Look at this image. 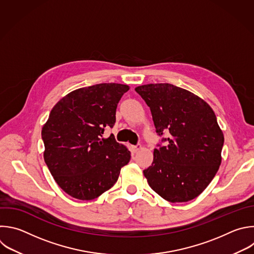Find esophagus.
<instances>
[{
  "label": "esophagus",
  "mask_w": 254,
  "mask_h": 254,
  "mask_svg": "<svg viewBox=\"0 0 254 254\" xmlns=\"http://www.w3.org/2000/svg\"><path fill=\"white\" fill-rule=\"evenodd\" d=\"M140 148H141V145H140V144H136V145H132V146H131V150H132L133 152H137Z\"/></svg>",
  "instance_id": "34e87169"
}]
</instances>
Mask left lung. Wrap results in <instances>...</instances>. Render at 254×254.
Wrapping results in <instances>:
<instances>
[{
  "label": "left lung",
  "mask_w": 254,
  "mask_h": 254,
  "mask_svg": "<svg viewBox=\"0 0 254 254\" xmlns=\"http://www.w3.org/2000/svg\"><path fill=\"white\" fill-rule=\"evenodd\" d=\"M135 92L149 107L156 132L170 131L143 171L148 186L170 202L195 198L221 163L224 136L214 112L196 95L171 83L143 84Z\"/></svg>",
  "instance_id": "1"
}]
</instances>
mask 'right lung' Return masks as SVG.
I'll list each match as a JSON object with an SVG mask.
<instances>
[{"mask_svg": "<svg viewBox=\"0 0 254 254\" xmlns=\"http://www.w3.org/2000/svg\"><path fill=\"white\" fill-rule=\"evenodd\" d=\"M127 84L99 83L74 90L53 108L42 128L44 159L58 186L79 200H93L117 183L130 151L105 127L116 123Z\"/></svg>", "mask_w": 254, "mask_h": 254, "instance_id": "add662e5", "label": "right lung"}]
</instances>
